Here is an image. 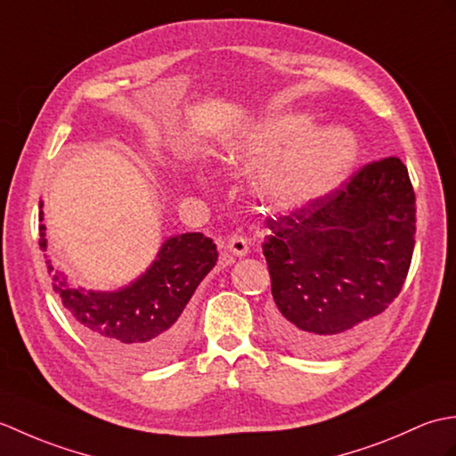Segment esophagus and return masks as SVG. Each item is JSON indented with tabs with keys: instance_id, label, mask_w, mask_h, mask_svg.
<instances>
[{
	"instance_id": "obj_1",
	"label": "esophagus",
	"mask_w": 456,
	"mask_h": 456,
	"mask_svg": "<svg viewBox=\"0 0 456 456\" xmlns=\"http://www.w3.org/2000/svg\"><path fill=\"white\" fill-rule=\"evenodd\" d=\"M227 248L231 250V255L247 256V253H248V240L243 235H231L229 240H227Z\"/></svg>"
}]
</instances>
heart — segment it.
<instances>
[{
	"instance_id": "1",
	"label": "heart",
	"mask_w": 456,
	"mask_h": 456,
	"mask_svg": "<svg viewBox=\"0 0 456 456\" xmlns=\"http://www.w3.org/2000/svg\"><path fill=\"white\" fill-rule=\"evenodd\" d=\"M305 123L297 118L274 119L231 139L223 152L233 164H256L286 144L302 139ZM356 141L343 129H327L296 142L263 176L265 196L289 208L335 188L356 162Z\"/></svg>"
}]
</instances>
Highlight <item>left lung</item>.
<instances>
[{"label": "left lung", "instance_id": "8db88e82", "mask_svg": "<svg viewBox=\"0 0 456 456\" xmlns=\"http://www.w3.org/2000/svg\"><path fill=\"white\" fill-rule=\"evenodd\" d=\"M263 245L274 333L289 353L323 358L361 338L408 276L415 193L405 164H366L341 188L276 219Z\"/></svg>", "mask_w": 456, "mask_h": 456}]
</instances>
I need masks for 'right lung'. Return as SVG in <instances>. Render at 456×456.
I'll list each match as a JSON object with an SVG mask.
<instances>
[{"label":"right lung","mask_w":456,"mask_h":456,"mask_svg":"<svg viewBox=\"0 0 456 456\" xmlns=\"http://www.w3.org/2000/svg\"><path fill=\"white\" fill-rule=\"evenodd\" d=\"M38 233L46 250L43 201L38 203ZM217 263V247L203 233L174 235L157 258L131 284L115 292L72 286L46 260L54 292L72 314L82 335L105 358L129 368L162 366L186 346L190 297Z\"/></svg>","instance_id":"obj_1"}]
</instances>
